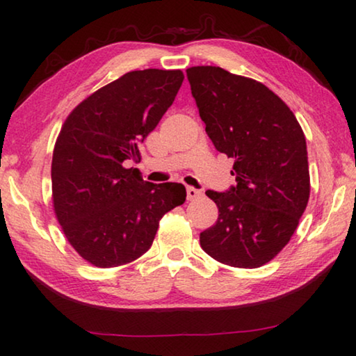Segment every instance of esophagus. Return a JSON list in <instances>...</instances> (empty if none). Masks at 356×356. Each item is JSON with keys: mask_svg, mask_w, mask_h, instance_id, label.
<instances>
[{"mask_svg": "<svg viewBox=\"0 0 356 356\" xmlns=\"http://www.w3.org/2000/svg\"><path fill=\"white\" fill-rule=\"evenodd\" d=\"M201 195H202V191L195 188V186H188V188H186V197H188V201H195Z\"/></svg>", "mask_w": 356, "mask_h": 356, "instance_id": "1", "label": "esophagus"}]
</instances>
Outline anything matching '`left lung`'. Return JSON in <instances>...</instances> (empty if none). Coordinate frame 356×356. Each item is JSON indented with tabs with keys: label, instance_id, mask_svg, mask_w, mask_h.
Instances as JSON below:
<instances>
[{
	"label": "left lung",
	"instance_id": "left-lung-1",
	"mask_svg": "<svg viewBox=\"0 0 356 356\" xmlns=\"http://www.w3.org/2000/svg\"><path fill=\"white\" fill-rule=\"evenodd\" d=\"M191 94L215 149L234 159L236 186L207 190L218 220L201 232L215 261L257 268L289 243L309 200L305 134L278 95L252 78L215 65L186 69Z\"/></svg>",
	"mask_w": 356,
	"mask_h": 356
}]
</instances>
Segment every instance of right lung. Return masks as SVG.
Wrapping results in <instances>:
<instances>
[{"label":"right lung","mask_w":356,"mask_h":356,"mask_svg":"<svg viewBox=\"0 0 356 356\" xmlns=\"http://www.w3.org/2000/svg\"><path fill=\"white\" fill-rule=\"evenodd\" d=\"M182 70H134L78 104L53 150V209L84 261L111 268L141 257L160 220L185 202L182 184H150L129 161L172 105Z\"/></svg>","instance_id":"1"}]
</instances>
